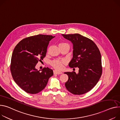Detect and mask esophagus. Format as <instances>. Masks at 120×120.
<instances>
[{
  "instance_id": "1",
  "label": "esophagus",
  "mask_w": 120,
  "mask_h": 120,
  "mask_svg": "<svg viewBox=\"0 0 120 120\" xmlns=\"http://www.w3.org/2000/svg\"><path fill=\"white\" fill-rule=\"evenodd\" d=\"M62 72L60 71H58L57 70H54V75H60V74H61Z\"/></svg>"
}]
</instances>
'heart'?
<instances>
[{
    "label": "heart",
    "mask_w": 120,
    "mask_h": 120,
    "mask_svg": "<svg viewBox=\"0 0 120 120\" xmlns=\"http://www.w3.org/2000/svg\"><path fill=\"white\" fill-rule=\"evenodd\" d=\"M65 44H67L66 43H62L59 44V45H63ZM65 61L64 60H54L51 62V65L55 68L57 70H61L63 67V64L65 63Z\"/></svg>",
    "instance_id": "heart-1"
}]
</instances>
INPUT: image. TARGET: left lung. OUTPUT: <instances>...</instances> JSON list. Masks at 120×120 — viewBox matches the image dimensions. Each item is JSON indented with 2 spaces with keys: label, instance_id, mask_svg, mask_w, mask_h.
Masks as SVG:
<instances>
[{
  "label": "left lung",
  "instance_id": "left-lung-1",
  "mask_svg": "<svg viewBox=\"0 0 120 120\" xmlns=\"http://www.w3.org/2000/svg\"><path fill=\"white\" fill-rule=\"evenodd\" d=\"M62 35L73 45V57L69 67L79 68L78 73H64L68 75L65 87L73 94H85L96 85L102 75L100 52L93 41L80 34Z\"/></svg>",
  "mask_w": 120,
  "mask_h": 120
}]
</instances>
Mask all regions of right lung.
Returning a JSON list of instances; mask_svg holds the SVG:
<instances>
[{
    "instance_id": "1",
    "label": "right lung",
    "mask_w": 120,
    "mask_h": 120,
    "mask_svg": "<svg viewBox=\"0 0 120 120\" xmlns=\"http://www.w3.org/2000/svg\"><path fill=\"white\" fill-rule=\"evenodd\" d=\"M54 38L44 34L30 36L21 40L13 50L11 75L16 83L27 93L35 94L41 91L53 75L52 69L45 67L38 71L35 66L45 56L49 42Z\"/></svg>"
}]
</instances>
